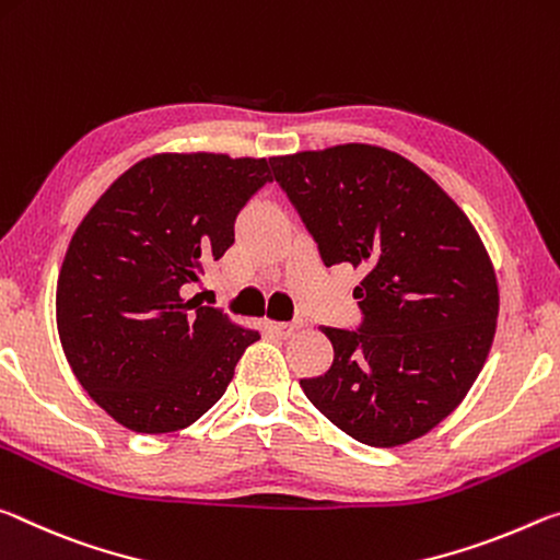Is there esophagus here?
<instances>
[{
    "label": "esophagus",
    "instance_id": "esophagus-1",
    "mask_svg": "<svg viewBox=\"0 0 560 560\" xmlns=\"http://www.w3.org/2000/svg\"><path fill=\"white\" fill-rule=\"evenodd\" d=\"M270 332L275 337H280V340H288L298 332V325H288V323H270Z\"/></svg>",
    "mask_w": 560,
    "mask_h": 560
}]
</instances>
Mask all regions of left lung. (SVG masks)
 <instances>
[{
  "instance_id": "obj_1",
  "label": "left lung",
  "mask_w": 560,
  "mask_h": 560,
  "mask_svg": "<svg viewBox=\"0 0 560 560\" xmlns=\"http://www.w3.org/2000/svg\"><path fill=\"white\" fill-rule=\"evenodd\" d=\"M270 166L327 268L364 272L352 292L360 325L323 327L335 360L300 380L302 392L362 444L427 434L459 407L497 332L481 237L424 171L380 145L275 155Z\"/></svg>"
}]
</instances>
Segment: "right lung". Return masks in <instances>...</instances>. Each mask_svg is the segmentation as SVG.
Masks as SVG:
<instances>
[{"mask_svg":"<svg viewBox=\"0 0 560 560\" xmlns=\"http://www.w3.org/2000/svg\"><path fill=\"white\" fill-rule=\"evenodd\" d=\"M270 180L265 159L159 153L121 173L81 220L59 272V340L81 387L118 424L139 434L190 427L260 340L186 295Z\"/></svg>","mask_w":560,"mask_h":560,"instance_id":"1","label":"right lung"}]
</instances>
